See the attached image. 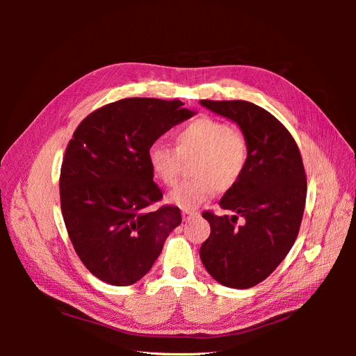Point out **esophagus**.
<instances>
[{"label":"esophagus","instance_id":"obj_1","mask_svg":"<svg viewBox=\"0 0 356 356\" xmlns=\"http://www.w3.org/2000/svg\"><path fill=\"white\" fill-rule=\"evenodd\" d=\"M195 217H199V212H196V211H187V209L182 211V218H184V221H187L190 218H195Z\"/></svg>","mask_w":356,"mask_h":356}]
</instances>
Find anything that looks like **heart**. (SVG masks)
Returning <instances> with one entry per match:
<instances>
[{
	"instance_id": "heart-1",
	"label": "heart",
	"mask_w": 356,
	"mask_h": 356,
	"mask_svg": "<svg viewBox=\"0 0 356 356\" xmlns=\"http://www.w3.org/2000/svg\"><path fill=\"white\" fill-rule=\"evenodd\" d=\"M250 148L243 132L213 117H200L177 132L175 147L153 143L147 152L149 169L161 184H177L182 160L191 163L195 179L181 182L169 193L168 200L182 209H196L207 202L215 188L227 191L242 178Z\"/></svg>"
}]
</instances>
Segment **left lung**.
<instances>
[{
    "label": "left lung",
    "mask_w": 356,
    "mask_h": 356,
    "mask_svg": "<svg viewBox=\"0 0 356 356\" xmlns=\"http://www.w3.org/2000/svg\"><path fill=\"white\" fill-rule=\"evenodd\" d=\"M243 132L250 156L242 178L220 207L233 215H202L211 234L200 246L209 275L224 286L251 288L281 264L303 218L307 181L300 149L288 129L261 106L246 101H200ZM239 213L244 224L237 225Z\"/></svg>",
    "instance_id": "1"
}]
</instances>
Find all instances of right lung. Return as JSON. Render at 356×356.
Masks as SVG:
<instances>
[{
	"mask_svg": "<svg viewBox=\"0 0 356 356\" xmlns=\"http://www.w3.org/2000/svg\"><path fill=\"white\" fill-rule=\"evenodd\" d=\"M178 99L126 98L90 113L63 156L60 209L81 263L101 281L127 286L141 279L161 252L181 211L161 204L153 181L149 145L195 114Z\"/></svg>",
	"mask_w": 356,
	"mask_h": 356,
	"instance_id": "add662e5",
	"label": "right lung"
}]
</instances>
